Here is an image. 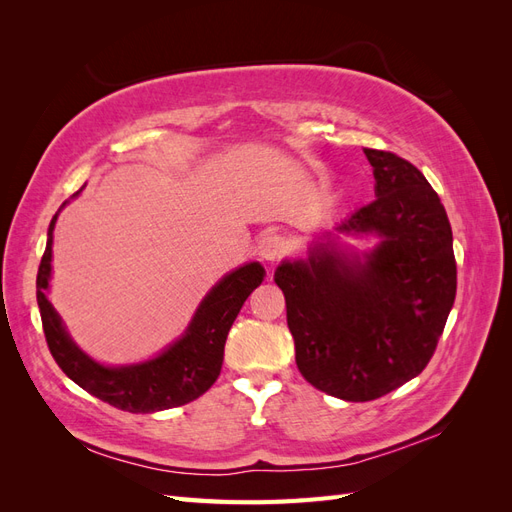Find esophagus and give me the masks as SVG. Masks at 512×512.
I'll return each mask as SVG.
<instances>
[{"label": "esophagus", "instance_id": "1", "mask_svg": "<svg viewBox=\"0 0 512 512\" xmlns=\"http://www.w3.org/2000/svg\"><path fill=\"white\" fill-rule=\"evenodd\" d=\"M256 252L262 260H277L284 252V239L273 235V232H267V235H262L258 239Z\"/></svg>", "mask_w": 512, "mask_h": 512}]
</instances>
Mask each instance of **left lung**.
<instances>
[{
    "mask_svg": "<svg viewBox=\"0 0 512 512\" xmlns=\"http://www.w3.org/2000/svg\"><path fill=\"white\" fill-rule=\"evenodd\" d=\"M363 151L374 168V203L314 241L305 258L275 269L299 371L346 401L378 399L421 374L457 292L453 230L440 196L408 160ZM342 236L379 241L356 253Z\"/></svg>",
    "mask_w": 512,
    "mask_h": 512,
    "instance_id": "left-lung-1",
    "label": "left lung"
}]
</instances>
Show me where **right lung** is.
I'll return each instance as SVG.
<instances>
[{"instance_id": "right-lung-1", "label": "right lung", "mask_w": 512, "mask_h": 512, "mask_svg": "<svg viewBox=\"0 0 512 512\" xmlns=\"http://www.w3.org/2000/svg\"><path fill=\"white\" fill-rule=\"evenodd\" d=\"M83 188L74 192L72 198L79 196ZM68 203L70 200L59 207L49 224L46 250L36 280L42 329L53 359L81 389L132 414L160 412L198 399L218 380L228 331L245 299L265 280V267L260 262H247V265L226 273L200 301L188 329L158 356L132 365H102L74 344L64 320L46 297L51 282L53 230L57 215Z\"/></svg>"}]
</instances>
